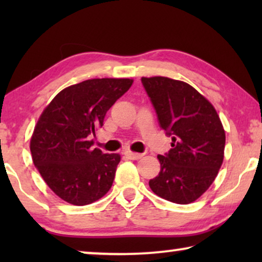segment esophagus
<instances>
[{"mask_svg":"<svg viewBox=\"0 0 262 262\" xmlns=\"http://www.w3.org/2000/svg\"><path fill=\"white\" fill-rule=\"evenodd\" d=\"M125 155H126L130 160H138V159H141V157L143 156L142 154L132 152V151H125Z\"/></svg>","mask_w":262,"mask_h":262,"instance_id":"34e87169","label":"esophagus"}]
</instances>
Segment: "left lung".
<instances>
[{"instance_id": "8db88e82", "label": "left lung", "mask_w": 262, "mask_h": 262, "mask_svg": "<svg viewBox=\"0 0 262 262\" xmlns=\"http://www.w3.org/2000/svg\"><path fill=\"white\" fill-rule=\"evenodd\" d=\"M160 126L171 149L159 155L161 170L149 181L151 191L175 204L199 198L223 163L225 132L214 107L192 85L168 77H142Z\"/></svg>"}]
</instances>
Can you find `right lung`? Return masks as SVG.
<instances>
[{"label":"right lung","instance_id":"add662e5","mask_svg":"<svg viewBox=\"0 0 262 262\" xmlns=\"http://www.w3.org/2000/svg\"><path fill=\"white\" fill-rule=\"evenodd\" d=\"M130 78H93L57 94L31 138L32 160L50 188L73 205L99 200L112 187L118 154L93 149L91 136L132 85Z\"/></svg>","mask_w":262,"mask_h":262}]
</instances>
